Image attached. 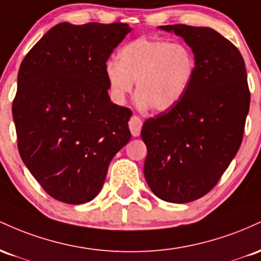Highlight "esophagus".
<instances>
[{"label":"esophagus","mask_w":261,"mask_h":261,"mask_svg":"<svg viewBox=\"0 0 261 261\" xmlns=\"http://www.w3.org/2000/svg\"><path fill=\"white\" fill-rule=\"evenodd\" d=\"M143 127V121L139 118L138 116H132L129 119V129L132 132V136L138 137L140 134V130H142Z\"/></svg>","instance_id":"34e87169"}]
</instances>
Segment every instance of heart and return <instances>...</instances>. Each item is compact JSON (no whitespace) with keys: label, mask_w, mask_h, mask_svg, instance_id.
<instances>
[{"label":"heart","mask_w":261,"mask_h":261,"mask_svg":"<svg viewBox=\"0 0 261 261\" xmlns=\"http://www.w3.org/2000/svg\"><path fill=\"white\" fill-rule=\"evenodd\" d=\"M118 61L105 65L112 98L123 103L134 81L142 108L166 111L185 96L196 71L194 51L181 42L140 37L118 51Z\"/></svg>","instance_id":"1"}]
</instances>
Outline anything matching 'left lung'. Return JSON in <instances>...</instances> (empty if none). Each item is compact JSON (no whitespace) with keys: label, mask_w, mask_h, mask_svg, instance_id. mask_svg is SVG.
<instances>
[{"label":"left lung","mask_w":261,"mask_h":261,"mask_svg":"<svg viewBox=\"0 0 261 261\" xmlns=\"http://www.w3.org/2000/svg\"><path fill=\"white\" fill-rule=\"evenodd\" d=\"M191 46L196 71L182 98L143 124L144 176L155 196L186 203L208 194L242 144L250 106L244 59L215 29L162 25Z\"/></svg>","instance_id":"8db88e82"}]
</instances>
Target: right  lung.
Masks as SVG:
<instances>
[{"label": "right lung", "instance_id": "1", "mask_svg": "<svg viewBox=\"0 0 261 261\" xmlns=\"http://www.w3.org/2000/svg\"><path fill=\"white\" fill-rule=\"evenodd\" d=\"M130 32L127 23H60L18 71L12 103L23 163L55 200H93L113 156L129 142L132 111L111 102L105 65Z\"/></svg>", "mask_w": 261, "mask_h": 261}]
</instances>
